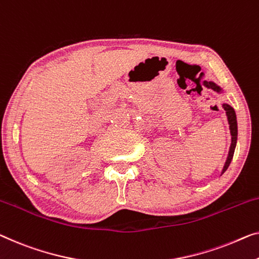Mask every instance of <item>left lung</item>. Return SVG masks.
Returning a JSON list of instances; mask_svg holds the SVG:
<instances>
[{
    "label": "left lung",
    "instance_id": "8db88e82",
    "mask_svg": "<svg viewBox=\"0 0 259 259\" xmlns=\"http://www.w3.org/2000/svg\"><path fill=\"white\" fill-rule=\"evenodd\" d=\"M207 86L216 92L221 91V88L216 86V84L213 82H207ZM223 108H225L227 116H228V122H229L230 133H231V145H230L229 154H228V158H227L226 165H225V167H223V172H222V173H225L227 171V168L229 167L231 159H233V157H234L235 146H236V141H237V121H236V114H235V110L233 109V108L228 105H223Z\"/></svg>",
    "mask_w": 259,
    "mask_h": 259
}]
</instances>
